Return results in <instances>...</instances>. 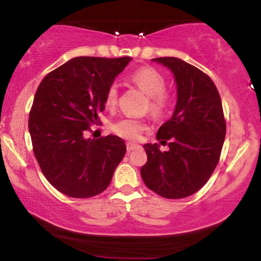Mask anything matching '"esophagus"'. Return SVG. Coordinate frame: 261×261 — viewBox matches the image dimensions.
Masks as SVG:
<instances>
[{
	"instance_id": "34e87169",
	"label": "esophagus",
	"mask_w": 261,
	"mask_h": 261,
	"mask_svg": "<svg viewBox=\"0 0 261 261\" xmlns=\"http://www.w3.org/2000/svg\"><path fill=\"white\" fill-rule=\"evenodd\" d=\"M140 147H141V146L137 145V143H133V142H127L126 143V148H127L128 152L134 151V149H137V148H140Z\"/></svg>"
}]
</instances>
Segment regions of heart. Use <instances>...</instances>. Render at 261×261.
Returning <instances> with one entry per match:
<instances>
[{
  "label": "heart",
  "mask_w": 261,
  "mask_h": 261,
  "mask_svg": "<svg viewBox=\"0 0 261 261\" xmlns=\"http://www.w3.org/2000/svg\"><path fill=\"white\" fill-rule=\"evenodd\" d=\"M131 81L148 95V108L152 113L161 115L168 109L172 101V95L166 89V79L160 71L153 67H141L131 74ZM119 87L112 83L108 87L104 103L107 108H114L118 103ZM147 128L145 120L125 116L112 124V131L127 140H137L141 134Z\"/></svg>",
  "instance_id": "1"
}]
</instances>
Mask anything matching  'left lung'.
<instances>
[{
    "instance_id": "obj_1",
    "label": "left lung",
    "mask_w": 261,
    "mask_h": 261,
    "mask_svg": "<svg viewBox=\"0 0 261 261\" xmlns=\"http://www.w3.org/2000/svg\"><path fill=\"white\" fill-rule=\"evenodd\" d=\"M174 73L178 100L172 118L158 128L157 143L143 146L147 163L141 176L149 190L166 199L195 194L216 168L226 136V120L214 81L205 72L176 58H157Z\"/></svg>"
}]
</instances>
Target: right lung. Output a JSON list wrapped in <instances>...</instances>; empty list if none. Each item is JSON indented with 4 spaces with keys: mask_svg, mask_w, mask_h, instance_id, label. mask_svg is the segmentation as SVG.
Instances as JSON below:
<instances>
[{
    "mask_svg": "<svg viewBox=\"0 0 261 261\" xmlns=\"http://www.w3.org/2000/svg\"><path fill=\"white\" fill-rule=\"evenodd\" d=\"M131 58H74L44 77L29 112L33 152L47 181L60 193L87 199L112 181L126 146L108 135L86 139L100 124L106 93Z\"/></svg>",
    "mask_w": 261,
    "mask_h": 261,
    "instance_id": "add662e5",
    "label": "right lung"
}]
</instances>
